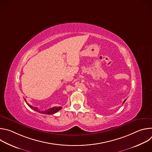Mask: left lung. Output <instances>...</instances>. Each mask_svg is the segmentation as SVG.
Wrapping results in <instances>:
<instances>
[{
    "label": "left lung",
    "instance_id": "obj_1",
    "mask_svg": "<svg viewBox=\"0 0 152 152\" xmlns=\"http://www.w3.org/2000/svg\"><path fill=\"white\" fill-rule=\"evenodd\" d=\"M126 100H124V102H123V103H124V102H125V101H126Z\"/></svg>",
    "mask_w": 152,
    "mask_h": 152
}]
</instances>
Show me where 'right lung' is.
Masks as SVG:
<instances>
[{"mask_svg": "<svg viewBox=\"0 0 152 152\" xmlns=\"http://www.w3.org/2000/svg\"><path fill=\"white\" fill-rule=\"evenodd\" d=\"M25 99L26 103H27V104L31 108V109L34 110V111H37V112H38V113H41V114H48V115H49V114H53L57 113L58 111H59V110H61L62 109V107H61V106H59V107L55 106V107H52V108H49V109L48 110H45V111H39V110L38 109V107H34V106L30 105L29 103H27L26 99Z\"/></svg>", "mask_w": 152, "mask_h": 152, "instance_id": "1", "label": "right lung"}]
</instances>
